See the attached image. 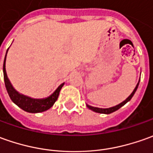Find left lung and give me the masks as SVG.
<instances>
[{"instance_id":"left-lung-1","label":"left lung","mask_w":153,"mask_h":153,"mask_svg":"<svg viewBox=\"0 0 153 153\" xmlns=\"http://www.w3.org/2000/svg\"><path fill=\"white\" fill-rule=\"evenodd\" d=\"M139 82H140V81H139ZM139 82L137 83V86H136V88H135L133 91H132V93L130 94L128 97L123 102H121L120 104H119V105H116V106L111 107V108H106V109H103V108H98V107L90 106V105H87V107H88L89 109H90L91 111H93L94 112L101 113V114H111V113H112V112L116 111H117V110H119L120 107H122L124 105H126V104L128 102V101L131 100V99L132 98V96H133L134 94L136 93V91H137V90L138 85H139Z\"/></svg>"}]
</instances>
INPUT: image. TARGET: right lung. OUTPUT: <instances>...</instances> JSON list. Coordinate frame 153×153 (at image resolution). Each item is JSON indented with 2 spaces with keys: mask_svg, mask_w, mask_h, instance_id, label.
I'll list each match as a JSON object with an SVG mask.
<instances>
[{
  "mask_svg": "<svg viewBox=\"0 0 153 153\" xmlns=\"http://www.w3.org/2000/svg\"><path fill=\"white\" fill-rule=\"evenodd\" d=\"M6 58H7V54L5 56L4 63H3V74H4V81H5L7 93L9 94L11 100L21 109L29 113H39V112H43L50 109L51 107L53 105L55 101L58 100L59 92L64 85V83L59 85L58 89L55 90L50 96L44 99H33L28 96H26L24 94H20L13 88V86L11 85V82L7 77V71H6Z\"/></svg>",
  "mask_w": 153,
  "mask_h": 153,
  "instance_id": "right-lung-1",
  "label": "right lung"
}]
</instances>
